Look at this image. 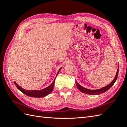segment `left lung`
<instances>
[{"instance_id": "obj_1", "label": "left lung", "mask_w": 127, "mask_h": 127, "mask_svg": "<svg viewBox=\"0 0 127 127\" xmlns=\"http://www.w3.org/2000/svg\"><path fill=\"white\" fill-rule=\"evenodd\" d=\"M118 71H119V68H118L117 71L116 72V75L114 78V79L110 83L109 85H107L106 86H105L104 87H102L100 89H99V90H88V89H87L86 88H84L82 86L80 85L79 83H78L76 81V84L77 86V88L81 92L83 93H86L87 94H90V95H99V94H100L101 93H105V92L107 91V90H109V89L111 88L112 86L114 85L115 82L116 81L117 79V76H118Z\"/></svg>"}]
</instances>
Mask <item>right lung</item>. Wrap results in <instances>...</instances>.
<instances>
[{
	"label": "right lung",
	"instance_id": "obj_1",
	"mask_svg": "<svg viewBox=\"0 0 127 127\" xmlns=\"http://www.w3.org/2000/svg\"><path fill=\"white\" fill-rule=\"evenodd\" d=\"M61 69H62V68L59 69L58 72H57V75H56V76H57V75L58 74L59 72L61 70ZM55 79H56V78H55ZM55 79L54 80L53 82L51 83V84L49 86H48V87L45 88L44 89H42V90H41L40 91H38V90H32V91L26 90L25 89L22 88V87H20V86L18 85L15 82H14V83L16 85V87H17L20 91L22 92L23 93L26 94V95H28L29 96H31V97H35V98H41V97H44V96L47 95L48 94H49L51 92H52V91L53 90Z\"/></svg>",
	"mask_w": 127,
	"mask_h": 127
}]
</instances>
